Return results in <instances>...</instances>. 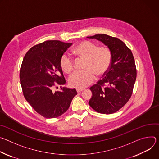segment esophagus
Listing matches in <instances>:
<instances>
[{"label":"esophagus","instance_id":"1","mask_svg":"<svg viewBox=\"0 0 159 159\" xmlns=\"http://www.w3.org/2000/svg\"><path fill=\"white\" fill-rule=\"evenodd\" d=\"M83 90L84 89H77L76 91H77L78 93H80V92H81L82 91H83Z\"/></svg>","mask_w":159,"mask_h":159}]
</instances>
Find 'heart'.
<instances>
[{"label":"heart","mask_w":159,"mask_h":159,"mask_svg":"<svg viewBox=\"0 0 159 159\" xmlns=\"http://www.w3.org/2000/svg\"><path fill=\"white\" fill-rule=\"evenodd\" d=\"M74 54L85 58L84 70H76L69 76L70 86L83 89L94 81L96 75L101 76L106 73L111 63L112 54L106 47H97L89 41H83L73 50ZM61 67L64 72L69 73L73 69V62L67 55H63L61 59Z\"/></svg>","instance_id":"1"}]
</instances>
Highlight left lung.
<instances>
[{
    "label": "left lung",
    "mask_w": 159,
    "mask_h": 159,
    "mask_svg": "<svg viewBox=\"0 0 159 159\" xmlns=\"http://www.w3.org/2000/svg\"><path fill=\"white\" fill-rule=\"evenodd\" d=\"M107 46L111 52L110 67L103 78L90 88V107L99 113L110 114L122 108L130 98L136 78L134 59L131 50L117 38L105 34L87 37Z\"/></svg>",
    "instance_id": "obj_1"
}]
</instances>
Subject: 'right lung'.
Segmentation results:
<instances>
[{"label": "right lung", "instance_id": "right-lung-1", "mask_svg": "<svg viewBox=\"0 0 159 159\" xmlns=\"http://www.w3.org/2000/svg\"><path fill=\"white\" fill-rule=\"evenodd\" d=\"M71 45L47 40L31 47L23 58L20 79L24 97L33 109L45 118L63 114L77 95L75 89L62 88L66 80L61 59ZM58 85L61 90L53 91Z\"/></svg>", "mask_w": 159, "mask_h": 159}]
</instances>
